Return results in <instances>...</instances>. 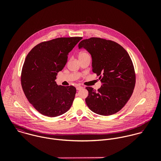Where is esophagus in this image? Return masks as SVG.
Wrapping results in <instances>:
<instances>
[{
	"label": "esophagus",
	"instance_id": "obj_1",
	"mask_svg": "<svg viewBox=\"0 0 161 161\" xmlns=\"http://www.w3.org/2000/svg\"><path fill=\"white\" fill-rule=\"evenodd\" d=\"M82 88H83V87H81V86H78V87H76V89H77V91H80V90H81Z\"/></svg>",
	"mask_w": 161,
	"mask_h": 161
}]
</instances>
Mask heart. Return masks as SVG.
<instances>
[{
	"instance_id": "obj_1",
	"label": "heart",
	"mask_w": 161,
	"mask_h": 161,
	"mask_svg": "<svg viewBox=\"0 0 161 161\" xmlns=\"http://www.w3.org/2000/svg\"><path fill=\"white\" fill-rule=\"evenodd\" d=\"M86 55H89V54L86 51H82L79 53V56H86Z\"/></svg>"
}]
</instances>
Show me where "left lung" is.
Returning a JSON list of instances; mask_svg holds the SVG:
<instances>
[{
  "label": "left lung",
  "instance_id": "1",
  "mask_svg": "<svg viewBox=\"0 0 161 161\" xmlns=\"http://www.w3.org/2000/svg\"><path fill=\"white\" fill-rule=\"evenodd\" d=\"M78 47L91 54L92 71L102 83L97 91L86 87L87 105L98 115L115 114L127 103L135 86V69L128 53L115 42L100 38L83 40Z\"/></svg>",
  "mask_w": 161,
  "mask_h": 161
}]
</instances>
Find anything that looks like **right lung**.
<instances>
[{
    "instance_id": "obj_1",
    "label": "right lung",
    "mask_w": 161,
    "mask_h": 161,
    "mask_svg": "<svg viewBox=\"0 0 161 161\" xmlns=\"http://www.w3.org/2000/svg\"><path fill=\"white\" fill-rule=\"evenodd\" d=\"M82 39L58 38L43 42L26 56L22 71V87L29 102L42 115L55 117L70 108L76 89L72 86H58L55 80L66 65L69 52Z\"/></svg>"
}]
</instances>
